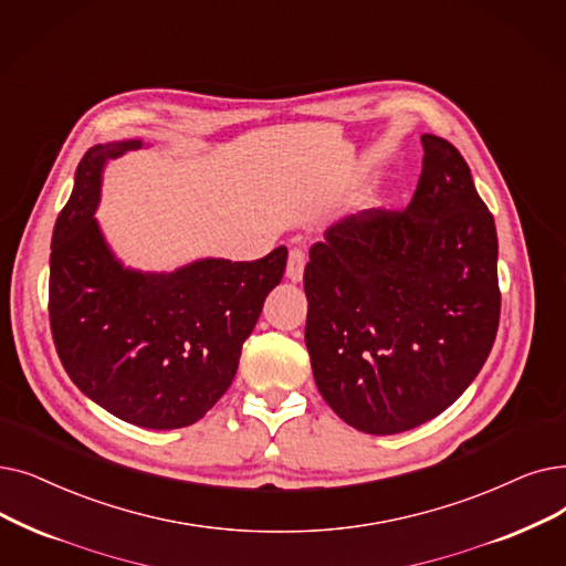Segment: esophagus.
<instances>
[{"mask_svg": "<svg viewBox=\"0 0 566 566\" xmlns=\"http://www.w3.org/2000/svg\"><path fill=\"white\" fill-rule=\"evenodd\" d=\"M305 252L303 250H291L289 252V261H286V277L291 282H301L303 273H305Z\"/></svg>", "mask_w": 566, "mask_h": 566, "instance_id": "esophagus-1", "label": "esophagus"}]
</instances>
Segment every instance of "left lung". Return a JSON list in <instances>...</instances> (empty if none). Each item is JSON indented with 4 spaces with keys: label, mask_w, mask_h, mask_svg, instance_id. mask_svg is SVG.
<instances>
[{
    "label": "left lung",
    "mask_w": 566,
    "mask_h": 566,
    "mask_svg": "<svg viewBox=\"0 0 566 566\" xmlns=\"http://www.w3.org/2000/svg\"><path fill=\"white\" fill-rule=\"evenodd\" d=\"M402 212L331 224L305 268V344L318 392L344 423L396 434L451 407L500 326L497 231L455 147L421 136Z\"/></svg>",
    "instance_id": "obj_1"
}]
</instances>
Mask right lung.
Listing matches in <instances>:
<instances>
[{
	"instance_id": "right-lung-1",
	"label": "right lung",
	"mask_w": 566,
	"mask_h": 566,
	"mask_svg": "<svg viewBox=\"0 0 566 566\" xmlns=\"http://www.w3.org/2000/svg\"><path fill=\"white\" fill-rule=\"evenodd\" d=\"M140 147L136 138L94 145L78 164L53 229L48 312L64 370L92 402L127 423L174 430L203 419L231 386L242 342L282 282L286 248L174 273L127 268L94 212L108 159Z\"/></svg>"
}]
</instances>
